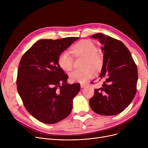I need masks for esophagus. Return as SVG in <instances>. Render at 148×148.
<instances>
[{
    "label": "esophagus",
    "instance_id": "34e87169",
    "mask_svg": "<svg viewBox=\"0 0 148 148\" xmlns=\"http://www.w3.org/2000/svg\"><path fill=\"white\" fill-rule=\"evenodd\" d=\"M80 86H81V88H84L86 86V84H81Z\"/></svg>",
    "mask_w": 148,
    "mask_h": 148
}]
</instances>
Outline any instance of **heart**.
I'll return each mask as SVG.
<instances>
[{
    "mask_svg": "<svg viewBox=\"0 0 148 148\" xmlns=\"http://www.w3.org/2000/svg\"><path fill=\"white\" fill-rule=\"evenodd\" d=\"M73 52L78 56L86 57L83 69H75L70 74V79L73 82L84 83L91 79L95 74L94 68L98 69L101 65V58L97 52V47L94 42L88 40L82 41L75 44L72 49ZM73 58L69 51L62 52L59 56V66L66 71H69L73 68Z\"/></svg>",
    "mask_w": 148,
    "mask_h": 148,
    "instance_id": "b5f03b06",
    "label": "heart"
}]
</instances>
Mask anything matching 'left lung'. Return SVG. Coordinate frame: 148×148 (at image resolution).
I'll list each match as a JSON object with an SVG mask.
<instances>
[{
    "label": "left lung",
    "mask_w": 148,
    "mask_h": 148,
    "mask_svg": "<svg viewBox=\"0 0 148 148\" xmlns=\"http://www.w3.org/2000/svg\"><path fill=\"white\" fill-rule=\"evenodd\" d=\"M103 44L102 87L94 90L89 100L92 110L106 116L121 113L133 101L136 93L137 68L127 47L121 41L101 33L91 36Z\"/></svg>",
    "instance_id": "obj_1"
}]
</instances>
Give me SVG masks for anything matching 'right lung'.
Masks as SVG:
<instances>
[{
	"label": "right lung",
	"mask_w": 148,
	"mask_h": 148,
	"mask_svg": "<svg viewBox=\"0 0 148 148\" xmlns=\"http://www.w3.org/2000/svg\"><path fill=\"white\" fill-rule=\"evenodd\" d=\"M79 37L41 40L22 56L17 73L18 93L26 110L44 123H56L71 112L79 83H67L68 76L59 66L60 54Z\"/></svg>",
	"instance_id": "obj_1"
}]
</instances>
